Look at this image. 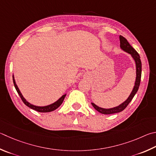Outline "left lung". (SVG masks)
I'll return each instance as SVG.
<instances>
[{"mask_svg":"<svg viewBox=\"0 0 156 156\" xmlns=\"http://www.w3.org/2000/svg\"><path fill=\"white\" fill-rule=\"evenodd\" d=\"M120 48L124 52L129 54L131 55L132 58L134 59L136 65V80L134 83V86L133 87V89L132 90L131 93H130L129 97L127 98L126 101H124L123 103H121L119 105L113 108H101L95 104L94 103H91L92 106L94 107V108L98 110L99 112L101 113V114L104 115H110V114H115V113L120 112L126 108L127 106L128 105L129 103L132 101V100L134 98L136 93L138 91V87L140 85V78H141V72H142V63H141L140 57L138 53L136 51L132 46L130 45L127 39L123 37V36L120 35Z\"/></svg>","mask_w":156,"mask_h":156,"instance_id":"left-lung-1","label":"left lung"}]
</instances>
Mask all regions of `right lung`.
<instances>
[{"label": "right lung", "mask_w": 156, "mask_h": 156, "mask_svg": "<svg viewBox=\"0 0 156 156\" xmlns=\"http://www.w3.org/2000/svg\"><path fill=\"white\" fill-rule=\"evenodd\" d=\"M13 84H14V86H15L16 89L17 90V92L20 95V97L21 98L22 100L23 101V102L25 104V105H27L28 107H29L31 109H33L36 110V111L39 112H52L53 110H56V108H58L61 105V104L63 103V101L64 100L65 98H66V94H64L61 96V97L58 99L57 101H56L55 102H54L52 104H50V105H48V106H35V105H33V104H31L30 103H29V101H27L26 99L24 98V96L22 95V94L20 92V90L19 88L18 87V85L16 84V80H15V78H14V76L13 75Z\"/></svg>", "instance_id": "right-lung-1"}]
</instances>
